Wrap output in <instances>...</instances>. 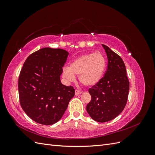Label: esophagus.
<instances>
[{
  "label": "esophagus",
  "instance_id": "34e87169",
  "mask_svg": "<svg viewBox=\"0 0 155 155\" xmlns=\"http://www.w3.org/2000/svg\"><path fill=\"white\" fill-rule=\"evenodd\" d=\"M81 93H82L81 91H79L78 90H76V91H75V96H78Z\"/></svg>",
  "mask_w": 155,
  "mask_h": 155
}]
</instances>
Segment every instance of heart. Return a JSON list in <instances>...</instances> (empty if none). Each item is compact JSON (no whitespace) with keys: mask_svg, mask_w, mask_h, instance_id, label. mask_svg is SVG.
Segmentation results:
<instances>
[{"mask_svg":"<svg viewBox=\"0 0 155 155\" xmlns=\"http://www.w3.org/2000/svg\"><path fill=\"white\" fill-rule=\"evenodd\" d=\"M106 66V58L100 51L83 54L73 59L69 67L63 68V76L68 81H73L76 75L84 85L92 87L101 80Z\"/></svg>","mask_w":155,"mask_h":155,"instance_id":"obj_1","label":"heart"}]
</instances>
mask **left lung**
Listing matches in <instances>:
<instances>
[{"mask_svg": "<svg viewBox=\"0 0 155 155\" xmlns=\"http://www.w3.org/2000/svg\"><path fill=\"white\" fill-rule=\"evenodd\" d=\"M102 46L107 56V69L100 82L88 89L91 100L87 111L94 120L104 123L113 120L124 109L129 81L122 59L107 46Z\"/></svg>", "mask_w": 155, "mask_h": 155, "instance_id": "8db88e82", "label": "left lung"}]
</instances>
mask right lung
<instances>
[{"mask_svg":"<svg viewBox=\"0 0 155 155\" xmlns=\"http://www.w3.org/2000/svg\"><path fill=\"white\" fill-rule=\"evenodd\" d=\"M68 52L60 48H44L30 55L18 77V88L22 109L42 125H52L62 118L74 96L72 86L60 80Z\"/></svg>","mask_w":155,"mask_h":155,"instance_id":"add662e5","label":"right lung"}]
</instances>
